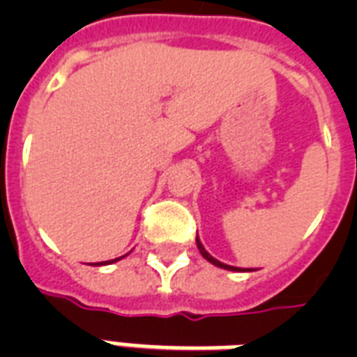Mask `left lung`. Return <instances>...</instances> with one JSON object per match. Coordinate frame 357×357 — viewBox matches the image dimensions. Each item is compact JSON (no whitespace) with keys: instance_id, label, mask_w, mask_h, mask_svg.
<instances>
[{"instance_id":"left-lung-1","label":"left lung","mask_w":357,"mask_h":357,"mask_svg":"<svg viewBox=\"0 0 357 357\" xmlns=\"http://www.w3.org/2000/svg\"><path fill=\"white\" fill-rule=\"evenodd\" d=\"M196 246H198V250H200V254L204 255V257H206L209 263H213L215 266H220V268H226V271H234V272H250V271H252V268H248V271L244 268V271H243V268H238V266H231V265H226V263H220V261L215 259V257H213V255L209 254L206 248H204V244L200 243V238H198V237H196Z\"/></svg>"}]
</instances>
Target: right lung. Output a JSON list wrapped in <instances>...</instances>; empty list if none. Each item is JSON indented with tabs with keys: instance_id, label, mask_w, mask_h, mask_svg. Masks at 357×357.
Here are the masks:
<instances>
[{
	"instance_id": "right-lung-1",
	"label": "right lung",
	"mask_w": 357,
	"mask_h": 357,
	"mask_svg": "<svg viewBox=\"0 0 357 357\" xmlns=\"http://www.w3.org/2000/svg\"><path fill=\"white\" fill-rule=\"evenodd\" d=\"M123 257V255H122ZM122 257H116V259H111V261H102V263H94V266H100V265H111V263H116V261H120Z\"/></svg>"
}]
</instances>
